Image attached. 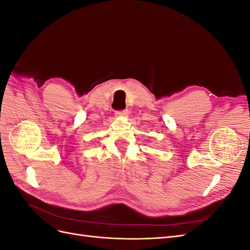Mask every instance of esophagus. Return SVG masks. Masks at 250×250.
I'll return each instance as SVG.
<instances>
[{"mask_svg":"<svg viewBox=\"0 0 250 250\" xmlns=\"http://www.w3.org/2000/svg\"><path fill=\"white\" fill-rule=\"evenodd\" d=\"M127 113H128V109H124V110H121V111H116V116L123 117V116H127Z\"/></svg>","mask_w":250,"mask_h":250,"instance_id":"1","label":"esophagus"}]
</instances>
